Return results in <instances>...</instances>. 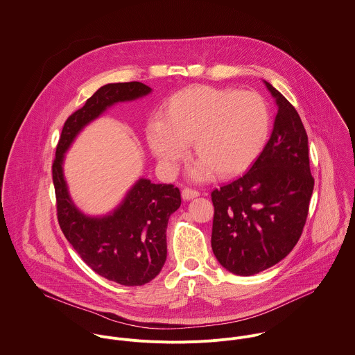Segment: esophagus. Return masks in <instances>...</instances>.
<instances>
[{
    "mask_svg": "<svg viewBox=\"0 0 355 355\" xmlns=\"http://www.w3.org/2000/svg\"><path fill=\"white\" fill-rule=\"evenodd\" d=\"M198 196H200V191L196 190V189L186 187V189H183V191H182L183 200H191V198H196V197H198Z\"/></svg>",
    "mask_w": 355,
    "mask_h": 355,
    "instance_id": "34e87169",
    "label": "esophagus"
}]
</instances>
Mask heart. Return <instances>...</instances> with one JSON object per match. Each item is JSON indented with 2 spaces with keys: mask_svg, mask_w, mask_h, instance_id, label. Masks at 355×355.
<instances>
[{
  "mask_svg": "<svg viewBox=\"0 0 355 355\" xmlns=\"http://www.w3.org/2000/svg\"><path fill=\"white\" fill-rule=\"evenodd\" d=\"M271 130V112L256 92L196 85L172 95L159 119L150 121L146 139L157 159L175 171L191 141L198 158L196 180L232 178L246 171L263 153Z\"/></svg>",
  "mask_w": 355,
  "mask_h": 355,
  "instance_id": "obj_1",
  "label": "heart"
}]
</instances>
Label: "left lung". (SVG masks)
Segmentation results:
<instances>
[{"instance_id": "left-lung-1", "label": "left lung", "mask_w": 355, "mask_h": 355, "mask_svg": "<svg viewBox=\"0 0 355 355\" xmlns=\"http://www.w3.org/2000/svg\"><path fill=\"white\" fill-rule=\"evenodd\" d=\"M266 85L278 112L261 155L243 176L211 193L212 249L236 275L257 274L293 249L314 189L304 125L286 98Z\"/></svg>"}]
</instances>
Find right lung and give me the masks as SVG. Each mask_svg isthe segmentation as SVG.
Listing matches in <instances>:
<instances>
[{
    "mask_svg": "<svg viewBox=\"0 0 355 355\" xmlns=\"http://www.w3.org/2000/svg\"><path fill=\"white\" fill-rule=\"evenodd\" d=\"M151 89L137 81L107 84L66 119L52 164L59 226L80 257L99 275L125 286H139L158 275L166 260V226L180 207V190L140 179L119 209L106 218L83 215L69 197L62 164L77 133L109 106L144 96Z\"/></svg>",
    "mask_w": 355,
    "mask_h": 355,
    "instance_id": "add662e5",
    "label": "right lung"
}]
</instances>
